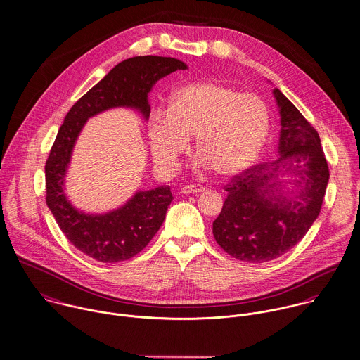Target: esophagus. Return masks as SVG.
I'll return each mask as SVG.
<instances>
[{"label": "esophagus", "mask_w": 360, "mask_h": 360, "mask_svg": "<svg viewBox=\"0 0 360 360\" xmlns=\"http://www.w3.org/2000/svg\"><path fill=\"white\" fill-rule=\"evenodd\" d=\"M202 191H205V188H203L202 185H199V184H195V185H185V186L182 188V193H186V195H189V193H199V192H202Z\"/></svg>", "instance_id": "obj_1"}]
</instances>
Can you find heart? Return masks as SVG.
I'll use <instances>...</instances> for the list:
<instances>
[{
    "label": "heart",
    "mask_w": 360,
    "mask_h": 360,
    "mask_svg": "<svg viewBox=\"0 0 360 360\" xmlns=\"http://www.w3.org/2000/svg\"><path fill=\"white\" fill-rule=\"evenodd\" d=\"M269 126L262 98L214 81L182 86L168 110H153L147 123L151 154L160 167L172 168L195 136L199 165L220 176L236 175L257 160Z\"/></svg>",
    "instance_id": "obj_1"
}]
</instances>
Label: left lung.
<instances>
[{
    "label": "left lung",
    "instance_id": "8db88e82",
    "mask_svg": "<svg viewBox=\"0 0 360 360\" xmlns=\"http://www.w3.org/2000/svg\"><path fill=\"white\" fill-rule=\"evenodd\" d=\"M274 94L282 116L281 157L234 175L224 186L227 198L213 221V236L221 250L250 264L269 262L302 241L320 214L330 179L317 130L278 88ZM283 167L305 181L296 201L274 193V178Z\"/></svg>",
    "mask_w": 360,
    "mask_h": 360
}]
</instances>
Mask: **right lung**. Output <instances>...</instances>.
I'll return each mask as SVG.
<instances>
[{
  "mask_svg": "<svg viewBox=\"0 0 360 360\" xmlns=\"http://www.w3.org/2000/svg\"><path fill=\"white\" fill-rule=\"evenodd\" d=\"M172 57L137 56L115 65L68 110L44 165L46 203L67 240L98 262H120L137 255L164 223L172 202L168 185L137 192L123 207L108 214H85L67 200L63 185L74 143L86 119L115 106L136 108L150 115L147 95L162 77L185 70Z\"/></svg>",
  "mask_w": 360,
  "mask_h": 360,
  "instance_id": "1",
  "label": "right lung"
}]
</instances>
